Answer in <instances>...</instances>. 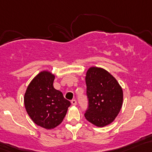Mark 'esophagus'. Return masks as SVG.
I'll list each match as a JSON object with an SVG mask.
<instances>
[{
  "label": "esophagus",
  "mask_w": 152,
  "mask_h": 152,
  "mask_svg": "<svg viewBox=\"0 0 152 152\" xmlns=\"http://www.w3.org/2000/svg\"><path fill=\"white\" fill-rule=\"evenodd\" d=\"M71 104H72V105H76V104H77V102H76V100H75V99H73V100H71Z\"/></svg>",
  "instance_id": "esophagus-1"
}]
</instances>
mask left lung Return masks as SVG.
Listing matches in <instances>:
<instances>
[{
    "label": "left lung",
    "instance_id": "8db88e82",
    "mask_svg": "<svg viewBox=\"0 0 152 152\" xmlns=\"http://www.w3.org/2000/svg\"><path fill=\"white\" fill-rule=\"evenodd\" d=\"M89 107L84 116L96 127L115 121L123 105V89L115 78L102 68L90 67L86 73Z\"/></svg>",
    "mask_w": 152,
    "mask_h": 152
}]
</instances>
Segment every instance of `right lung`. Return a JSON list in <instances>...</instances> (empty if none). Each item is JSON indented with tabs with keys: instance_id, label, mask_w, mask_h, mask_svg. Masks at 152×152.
Masks as SVG:
<instances>
[{
	"instance_id": "right-lung-1",
	"label": "right lung",
	"mask_w": 152,
	"mask_h": 152,
	"mask_svg": "<svg viewBox=\"0 0 152 152\" xmlns=\"http://www.w3.org/2000/svg\"><path fill=\"white\" fill-rule=\"evenodd\" d=\"M55 75L42 71L34 76L26 88L25 109L32 121L45 129H53L62 123L71 102L53 86Z\"/></svg>"
}]
</instances>
